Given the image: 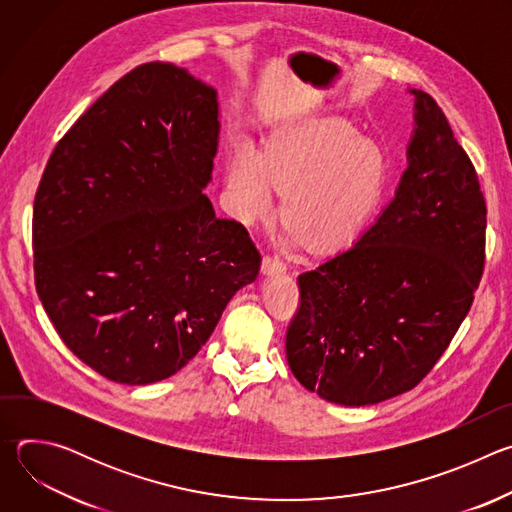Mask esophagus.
<instances>
[{
    "label": "esophagus",
    "mask_w": 512,
    "mask_h": 512,
    "mask_svg": "<svg viewBox=\"0 0 512 512\" xmlns=\"http://www.w3.org/2000/svg\"><path fill=\"white\" fill-rule=\"evenodd\" d=\"M285 263L279 259V257H271V255H267V257H263V261H261V271L265 273V275H275V273H285Z\"/></svg>",
    "instance_id": "34e87169"
}]
</instances>
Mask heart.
Masks as SVG:
<instances>
[{"label":"heart","instance_id":"b5f03b06","mask_svg":"<svg viewBox=\"0 0 512 512\" xmlns=\"http://www.w3.org/2000/svg\"><path fill=\"white\" fill-rule=\"evenodd\" d=\"M381 145L358 135L342 119L324 117L281 127L261 154L245 141L233 143L227 160V190L235 214L255 225L284 192L283 218L289 241L302 239L314 251L348 247L367 221L385 182Z\"/></svg>","mask_w":512,"mask_h":512}]
</instances>
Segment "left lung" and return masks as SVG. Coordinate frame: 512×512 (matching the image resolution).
<instances>
[{
    "label": "left lung",
    "instance_id": "8db88e82",
    "mask_svg": "<svg viewBox=\"0 0 512 512\" xmlns=\"http://www.w3.org/2000/svg\"><path fill=\"white\" fill-rule=\"evenodd\" d=\"M409 93L415 125L395 198L350 249L298 277L285 336L294 377L344 407L413 389L470 312L484 269L476 170L444 111Z\"/></svg>",
    "mask_w": 512,
    "mask_h": 512
}]
</instances>
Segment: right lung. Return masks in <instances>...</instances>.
<instances>
[{"instance_id": "right-lung-1", "label": "right lung", "mask_w": 512, "mask_h": 512, "mask_svg": "<svg viewBox=\"0 0 512 512\" xmlns=\"http://www.w3.org/2000/svg\"><path fill=\"white\" fill-rule=\"evenodd\" d=\"M216 91L148 62L58 141L32 221L34 277L62 342L121 385L176 375L259 275L245 227L202 190L218 148Z\"/></svg>"}]
</instances>
